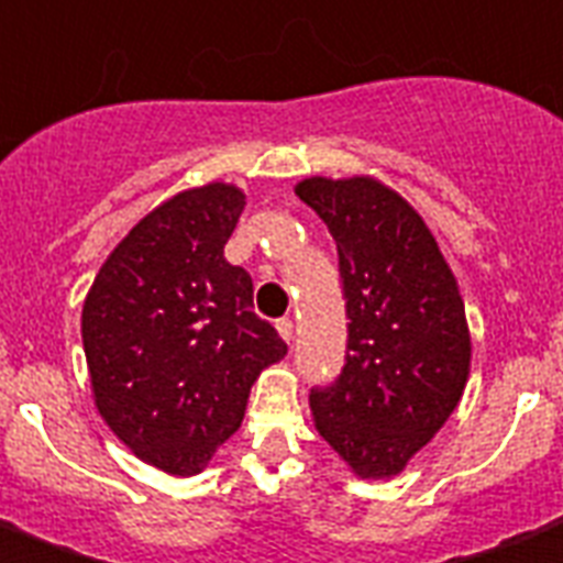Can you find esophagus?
<instances>
[{"label": "esophagus", "mask_w": 563, "mask_h": 563, "mask_svg": "<svg viewBox=\"0 0 563 563\" xmlns=\"http://www.w3.org/2000/svg\"><path fill=\"white\" fill-rule=\"evenodd\" d=\"M277 332H280L283 342H286V345H292V339H296V327H292V320H289V317H283V320H277Z\"/></svg>", "instance_id": "1"}]
</instances>
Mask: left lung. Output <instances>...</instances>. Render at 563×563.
Returning a JSON list of instances; mask_svg holds the SVG:
<instances>
[{"label":"left lung","mask_w":563,"mask_h":563,"mask_svg":"<svg viewBox=\"0 0 563 563\" xmlns=\"http://www.w3.org/2000/svg\"><path fill=\"white\" fill-rule=\"evenodd\" d=\"M296 194L335 240L347 313L345 366L311 391L313 426L354 474L391 477L465 391V301L438 240L397 190L369 175H313Z\"/></svg>","instance_id":"obj_1"}]
</instances>
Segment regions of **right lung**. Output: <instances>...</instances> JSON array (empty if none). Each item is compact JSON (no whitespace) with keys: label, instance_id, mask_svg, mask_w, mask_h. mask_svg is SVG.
<instances>
[{"label":"right lung","instance_id":"1","mask_svg":"<svg viewBox=\"0 0 563 563\" xmlns=\"http://www.w3.org/2000/svg\"><path fill=\"white\" fill-rule=\"evenodd\" d=\"M243 190H181L144 216L91 283L82 347L95 407L137 459L197 474L243 422L286 342L252 311V277L224 258Z\"/></svg>","mask_w":563,"mask_h":563}]
</instances>
